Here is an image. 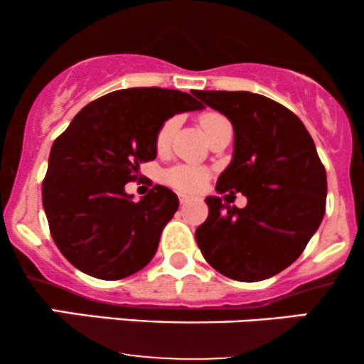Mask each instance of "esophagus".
<instances>
[{
  "label": "esophagus",
  "mask_w": 364,
  "mask_h": 364,
  "mask_svg": "<svg viewBox=\"0 0 364 364\" xmlns=\"http://www.w3.org/2000/svg\"><path fill=\"white\" fill-rule=\"evenodd\" d=\"M190 196L188 195H185V193H179V203H181V205H186L188 202H190Z\"/></svg>",
  "instance_id": "obj_1"
}]
</instances>
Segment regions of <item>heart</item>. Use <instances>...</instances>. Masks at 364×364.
<instances>
[{"instance_id":"1","label":"heart","mask_w":364,"mask_h":364,"mask_svg":"<svg viewBox=\"0 0 364 364\" xmlns=\"http://www.w3.org/2000/svg\"><path fill=\"white\" fill-rule=\"evenodd\" d=\"M225 118L219 112H205V114L200 116V128H202L203 135H207L212 128H215L217 124L223 123ZM178 127V118H169L162 123V127L159 128L157 136H156V145L159 150L168 149L171 139H173L174 129ZM169 185L183 191H195L198 188L203 186L207 179V171L202 168H196V166H176V168L169 169L166 174Z\"/></svg>"}]
</instances>
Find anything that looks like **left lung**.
<instances>
[{"label": "left lung", "mask_w": 364, "mask_h": 364, "mask_svg": "<svg viewBox=\"0 0 364 364\" xmlns=\"http://www.w3.org/2000/svg\"><path fill=\"white\" fill-rule=\"evenodd\" d=\"M196 97L235 128L232 159L215 190L248 200L237 208L207 196L208 217L195 232L200 252L235 281L272 277L303 253L323 219L327 174L315 144L294 112L260 94L196 90Z\"/></svg>", "instance_id": "8db88e82"}]
</instances>
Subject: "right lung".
Instances as JSON below:
<instances>
[{
  "label": "right lung",
  "mask_w": 364,
  "mask_h": 364,
  "mask_svg": "<svg viewBox=\"0 0 364 364\" xmlns=\"http://www.w3.org/2000/svg\"><path fill=\"white\" fill-rule=\"evenodd\" d=\"M203 107L196 90H116L87 104L54 140L43 205L54 243L72 265L118 281L152 260L178 196L156 185L133 202L124 185L139 176L141 162L156 159V136L166 119Z\"/></svg>",
  "instance_id": "right-lung-1"
}]
</instances>
